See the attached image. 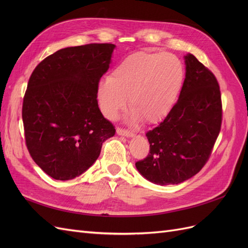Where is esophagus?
I'll return each instance as SVG.
<instances>
[{
    "label": "esophagus",
    "mask_w": 248,
    "mask_h": 248,
    "mask_svg": "<svg viewBox=\"0 0 248 248\" xmlns=\"http://www.w3.org/2000/svg\"><path fill=\"white\" fill-rule=\"evenodd\" d=\"M117 133L119 134V136H124V137H133L134 133L130 130H127V129H124V128H121V127H118L117 128Z\"/></svg>",
    "instance_id": "1"
}]
</instances>
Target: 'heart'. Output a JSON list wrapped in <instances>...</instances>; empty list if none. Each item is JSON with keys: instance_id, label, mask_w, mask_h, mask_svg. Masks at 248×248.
Returning a JSON list of instances; mask_svg holds the SVG:
<instances>
[{"instance_id": "obj_1", "label": "heart", "mask_w": 248, "mask_h": 248, "mask_svg": "<svg viewBox=\"0 0 248 248\" xmlns=\"http://www.w3.org/2000/svg\"><path fill=\"white\" fill-rule=\"evenodd\" d=\"M184 78L180 60L169 52L139 51L126 57L100 81L98 99L101 110L114 118L126 106L134 118L155 123L166 117L181 90Z\"/></svg>"}]
</instances>
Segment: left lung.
<instances>
[{"mask_svg": "<svg viewBox=\"0 0 248 248\" xmlns=\"http://www.w3.org/2000/svg\"><path fill=\"white\" fill-rule=\"evenodd\" d=\"M180 96L163 121L146 136L148 156L136 162L140 174L158 185L179 184L202 169L222 122V103L214 74L193 55L185 56Z\"/></svg>", "mask_w": 248, "mask_h": 248, "instance_id": "1", "label": "left lung"}]
</instances>
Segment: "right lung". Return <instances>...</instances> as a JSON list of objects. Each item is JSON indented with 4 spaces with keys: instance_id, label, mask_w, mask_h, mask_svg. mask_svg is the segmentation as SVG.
<instances>
[{
    "instance_id": "right-lung-1",
    "label": "right lung",
    "mask_w": 248,
    "mask_h": 248,
    "mask_svg": "<svg viewBox=\"0 0 248 248\" xmlns=\"http://www.w3.org/2000/svg\"><path fill=\"white\" fill-rule=\"evenodd\" d=\"M114 48L111 43L62 48L30 77L21 109L26 145L51 178L78 177L98 158L102 142L115 136V126L97 101Z\"/></svg>"
}]
</instances>
